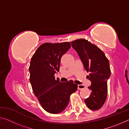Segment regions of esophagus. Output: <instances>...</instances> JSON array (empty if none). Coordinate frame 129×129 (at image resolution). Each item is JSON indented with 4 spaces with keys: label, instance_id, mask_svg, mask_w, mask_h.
Returning <instances> with one entry per match:
<instances>
[{
    "label": "esophagus",
    "instance_id": "34e87169",
    "mask_svg": "<svg viewBox=\"0 0 129 129\" xmlns=\"http://www.w3.org/2000/svg\"><path fill=\"white\" fill-rule=\"evenodd\" d=\"M85 88V86L84 85H78V89H79V90H81Z\"/></svg>",
    "mask_w": 129,
    "mask_h": 129
}]
</instances>
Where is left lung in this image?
<instances>
[{
  "label": "left lung",
  "mask_w": 129,
  "mask_h": 129,
  "mask_svg": "<svg viewBox=\"0 0 129 129\" xmlns=\"http://www.w3.org/2000/svg\"><path fill=\"white\" fill-rule=\"evenodd\" d=\"M72 47L79 56L91 84L88 88L91 90L90 97L85 100L88 108L99 110L104 105L108 95L107 81L111 71L108 58L99 47L84 39L71 42Z\"/></svg>",
  "instance_id": "8db88e82"
}]
</instances>
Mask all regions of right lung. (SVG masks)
I'll return each mask as SVG.
<instances>
[{"label": "right lung", "mask_w": 129, "mask_h": 129, "mask_svg": "<svg viewBox=\"0 0 129 129\" xmlns=\"http://www.w3.org/2000/svg\"><path fill=\"white\" fill-rule=\"evenodd\" d=\"M71 47L69 42L44 43L30 60L29 81L32 90L43 108L51 114L62 112L69 104L70 95L77 89L73 81L61 82L54 77L59 71L61 58Z\"/></svg>", "instance_id": "1"}]
</instances>
